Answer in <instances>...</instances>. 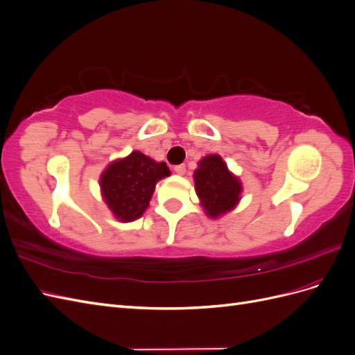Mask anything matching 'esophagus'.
Returning <instances> with one entry per match:
<instances>
[{"mask_svg":"<svg viewBox=\"0 0 355 355\" xmlns=\"http://www.w3.org/2000/svg\"><path fill=\"white\" fill-rule=\"evenodd\" d=\"M175 171H176V173L178 175H185V171H187V167H185V164H179V166H176L175 167Z\"/></svg>","mask_w":355,"mask_h":355,"instance_id":"34e87169","label":"esophagus"}]
</instances>
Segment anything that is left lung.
Wrapping results in <instances>:
<instances>
[{
	"label": "left lung",
	"instance_id": "8db88e82",
	"mask_svg": "<svg viewBox=\"0 0 355 355\" xmlns=\"http://www.w3.org/2000/svg\"><path fill=\"white\" fill-rule=\"evenodd\" d=\"M194 184L202 210L211 219L232 211L241 200V180L218 154H209L198 161Z\"/></svg>",
	"mask_w": 355,
	"mask_h": 355
}]
</instances>
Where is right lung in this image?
<instances>
[{
  "instance_id": "right-lung-1",
  "label": "right lung",
  "mask_w": 355,
  "mask_h": 355,
  "mask_svg": "<svg viewBox=\"0 0 355 355\" xmlns=\"http://www.w3.org/2000/svg\"><path fill=\"white\" fill-rule=\"evenodd\" d=\"M170 175L164 161L133 151L106 166L99 179L101 194L115 219L133 222L148 209L157 182Z\"/></svg>"
}]
</instances>
